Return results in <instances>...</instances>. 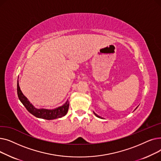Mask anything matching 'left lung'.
<instances>
[{
  "mask_svg": "<svg viewBox=\"0 0 161 161\" xmlns=\"http://www.w3.org/2000/svg\"><path fill=\"white\" fill-rule=\"evenodd\" d=\"M138 107H137V108H138ZM135 109H134V110H135ZM94 114H95V115H96V116H97V117H99V118H101V117H100V116H98V115H97V114H95V112H94Z\"/></svg>",
  "mask_w": 161,
  "mask_h": 161,
  "instance_id": "8db88e82",
  "label": "left lung"
}]
</instances>
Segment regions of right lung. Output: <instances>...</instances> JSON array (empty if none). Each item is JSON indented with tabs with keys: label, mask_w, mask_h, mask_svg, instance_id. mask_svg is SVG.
<instances>
[{
	"label": "right lung",
	"mask_w": 161,
	"mask_h": 161,
	"mask_svg": "<svg viewBox=\"0 0 161 161\" xmlns=\"http://www.w3.org/2000/svg\"><path fill=\"white\" fill-rule=\"evenodd\" d=\"M17 92H18V96L19 97V99L20 100L23 106L26 108V109L31 114L38 118H42V119L47 120L55 119L64 116L67 114L68 110H69V102L68 101V100L65 104H64L63 106L58 107L55 109H38L34 107V106L31 103H30L27 98L23 94L19 86L18 80V84H17Z\"/></svg>",
	"instance_id": "1"
}]
</instances>
